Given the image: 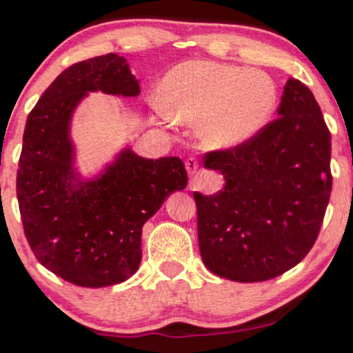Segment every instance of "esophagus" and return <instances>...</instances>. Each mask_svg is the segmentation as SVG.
<instances>
[{"mask_svg": "<svg viewBox=\"0 0 353 353\" xmlns=\"http://www.w3.org/2000/svg\"><path fill=\"white\" fill-rule=\"evenodd\" d=\"M197 168H199V163H197L196 157H188V159H185V169H188L190 176H194V174L197 172Z\"/></svg>", "mask_w": 353, "mask_h": 353, "instance_id": "34e87169", "label": "esophagus"}]
</instances>
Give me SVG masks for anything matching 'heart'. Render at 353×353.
<instances>
[{
  "label": "heart",
  "instance_id": "obj_1",
  "mask_svg": "<svg viewBox=\"0 0 353 353\" xmlns=\"http://www.w3.org/2000/svg\"><path fill=\"white\" fill-rule=\"evenodd\" d=\"M161 111L196 124L209 149H232L261 131L277 106V86L264 71L214 61H185L161 84Z\"/></svg>",
  "mask_w": 353,
  "mask_h": 353
}]
</instances>
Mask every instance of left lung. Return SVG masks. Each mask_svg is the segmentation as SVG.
Instances as JSON below:
<instances>
[{
    "instance_id": "1",
    "label": "left lung",
    "mask_w": 353,
    "mask_h": 353,
    "mask_svg": "<svg viewBox=\"0 0 353 353\" xmlns=\"http://www.w3.org/2000/svg\"><path fill=\"white\" fill-rule=\"evenodd\" d=\"M277 114L244 144L204 156L225 185L194 192L201 257L229 281L264 282L297 265L329 204L330 132L310 89L290 78Z\"/></svg>"
}]
</instances>
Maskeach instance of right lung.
<instances>
[{"label": "right lung", "instance_id": "right-lung-1", "mask_svg": "<svg viewBox=\"0 0 353 353\" xmlns=\"http://www.w3.org/2000/svg\"><path fill=\"white\" fill-rule=\"evenodd\" d=\"M134 98L139 81L114 52L72 64L26 119L16 194L39 264L81 287L128 281L141 264L143 225L188 185L179 157L145 159L124 148L92 179L74 168L71 119L88 92Z\"/></svg>", "mask_w": 353, "mask_h": 353}]
</instances>
